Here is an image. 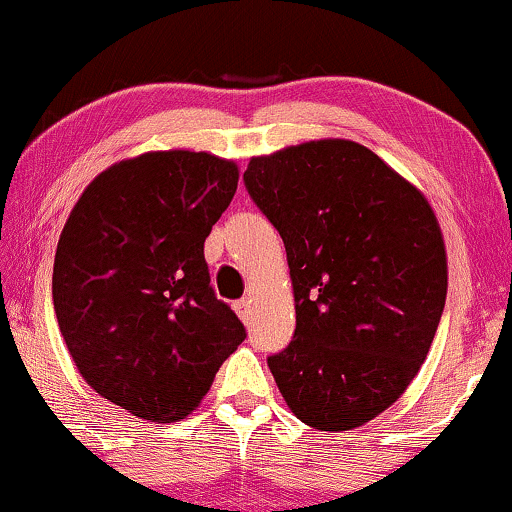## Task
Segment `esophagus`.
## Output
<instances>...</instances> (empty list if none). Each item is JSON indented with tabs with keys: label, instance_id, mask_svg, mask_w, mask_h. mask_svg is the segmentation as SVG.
<instances>
[{
	"label": "esophagus",
	"instance_id": "34e87169",
	"mask_svg": "<svg viewBox=\"0 0 512 512\" xmlns=\"http://www.w3.org/2000/svg\"><path fill=\"white\" fill-rule=\"evenodd\" d=\"M251 298H242L240 302H235V311H238V316L242 318L244 323H249L251 321Z\"/></svg>",
	"mask_w": 512,
	"mask_h": 512
}]
</instances>
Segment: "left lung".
<instances>
[{"label":"left lung","instance_id":"left-lung-1","mask_svg":"<svg viewBox=\"0 0 512 512\" xmlns=\"http://www.w3.org/2000/svg\"><path fill=\"white\" fill-rule=\"evenodd\" d=\"M244 184L291 270L295 335L268 358L279 392L321 432L365 425L404 395L439 328L448 258L432 205L346 138L251 157Z\"/></svg>","mask_w":512,"mask_h":512}]
</instances>
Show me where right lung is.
<instances>
[{"label":"right lung","instance_id":"add662e5","mask_svg":"<svg viewBox=\"0 0 512 512\" xmlns=\"http://www.w3.org/2000/svg\"><path fill=\"white\" fill-rule=\"evenodd\" d=\"M238 180V164L210 152L138 154L87 184L59 235L64 344L87 385L136 418L189 416L247 337L203 254Z\"/></svg>","mask_w":512,"mask_h":512}]
</instances>
